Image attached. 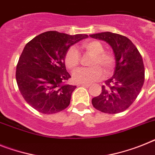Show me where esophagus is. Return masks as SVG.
Here are the masks:
<instances>
[{
	"mask_svg": "<svg viewBox=\"0 0 155 155\" xmlns=\"http://www.w3.org/2000/svg\"><path fill=\"white\" fill-rule=\"evenodd\" d=\"M78 86H80V87H89L90 84H79Z\"/></svg>",
	"mask_w": 155,
	"mask_h": 155,
	"instance_id": "1",
	"label": "esophagus"
}]
</instances>
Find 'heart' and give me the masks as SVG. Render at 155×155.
I'll list each match as a JSON object with an SVG mask.
<instances>
[{
    "label": "heart",
    "instance_id": "1",
    "mask_svg": "<svg viewBox=\"0 0 155 155\" xmlns=\"http://www.w3.org/2000/svg\"><path fill=\"white\" fill-rule=\"evenodd\" d=\"M81 46L90 54L93 55L91 60L89 68H80L73 72L72 79L76 83L90 84L102 79L104 75L103 69L106 74L109 75L114 70L115 59L110 53H105L104 46L101 42L90 40L83 42ZM65 65L71 70L75 69L80 64V54L75 47H71L66 53Z\"/></svg>",
    "mask_w": 155,
    "mask_h": 155
}]
</instances>
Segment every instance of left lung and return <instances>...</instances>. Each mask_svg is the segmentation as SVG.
I'll list each match as a JSON object with an SVG mask.
<instances>
[{"label": "left lung", "mask_w": 155, "mask_h": 155, "mask_svg": "<svg viewBox=\"0 0 155 155\" xmlns=\"http://www.w3.org/2000/svg\"><path fill=\"white\" fill-rule=\"evenodd\" d=\"M107 42L116 60L114 75L102 87V93L92 98L96 110L106 114H118L129 107L139 95L144 83L143 58L136 45L125 36L111 32L90 35Z\"/></svg>", "instance_id": "obj_1"}]
</instances>
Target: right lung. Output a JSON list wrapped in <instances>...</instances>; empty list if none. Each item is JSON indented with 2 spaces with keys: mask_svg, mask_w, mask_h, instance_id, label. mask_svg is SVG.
<instances>
[{
  "mask_svg": "<svg viewBox=\"0 0 155 155\" xmlns=\"http://www.w3.org/2000/svg\"><path fill=\"white\" fill-rule=\"evenodd\" d=\"M87 37L46 31L25 45L15 78L19 91L31 107L41 114H52L69 106L76 86L64 84L71 78L64 58L70 46Z\"/></svg>",
  "mask_w": 155,
  "mask_h": 155,
  "instance_id": "1",
  "label": "right lung"
}]
</instances>
